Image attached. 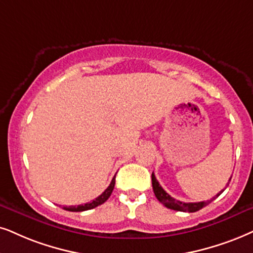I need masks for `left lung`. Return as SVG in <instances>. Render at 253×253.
Returning a JSON list of instances; mask_svg holds the SVG:
<instances>
[{
	"label": "left lung",
	"mask_w": 253,
	"mask_h": 253,
	"mask_svg": "<svg viewBox=\"0 0 253 253\" xmlns=\"http://www.w3.org/2000/svg\"><path fill=\"white\" fill-rule=\"evenodd\" d=\"M229 181H231V177H230ZM152 184H153V190H154L155 196L160 201V202L164 204L165 207H167L168 209L176 210V211L196 212V211H198V210L202 209L203 207L208 206V204H209L213 200V198H215L213 197L212 200H210V201H203V202H196V203H185V202H181V201L175 200V198L171 197L168 193H166V191L164 190V188L160 185L158 180H156L154 172H152ZM228 185H229V182H228ZM222 191H220V193H222ZM220 193L217 194L216 197H218Z\"/></svg>",
	"instance_id": "left-lung-1"
}]
</instances>
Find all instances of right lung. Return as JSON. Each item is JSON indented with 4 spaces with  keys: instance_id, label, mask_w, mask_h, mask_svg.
I'll return each mask as SVG.
<instances>
[{
    "instance_id": "1",
    "label": "right lung",
    "mask_w": 253,
    "mask_h": 253,
    "mask_svg": "<svg viewBox=\"0 0 253 253\" xmlns=\"http://www.w3.org/2000/svg\"><path fill=\"white\" fill-rule=\"evenodd\" d=\"M114 184H116V176L113 177V180H112L111 184L108 185L107 189L104 191L103 194L100 195V196H98L95 200L92 201V202H88V203H85V204H81V206H71V207H63L64 210H68V211H75V212H78V211H85V210H91L93 209V208L100 206V204H103L106 202L108 200V197L111 196L112 191L114 189Z\"/></svg>"
}]
</instances>
